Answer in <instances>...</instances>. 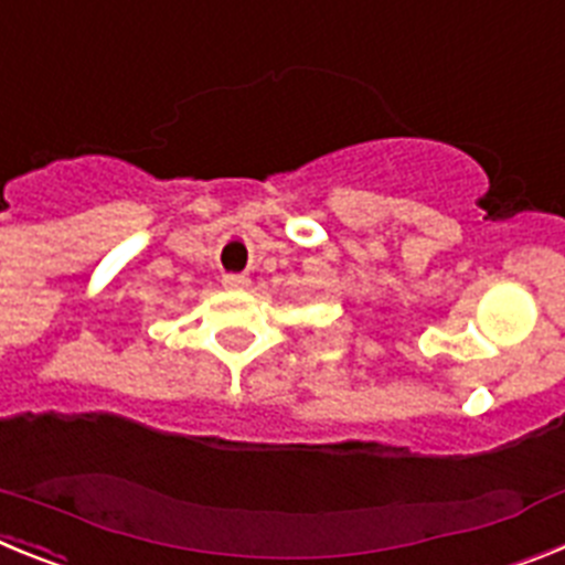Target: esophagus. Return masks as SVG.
Masks as SVG:
<instances>
[{
	"label": "esophagus",
	"instance_id": "esophagus-1",
	"mask_svg": "<svg viewBox=\"0 0 565 565\" xmlns=\"http://www.w3.org/2000/svg\"><path fill=\"white\" fill-rule=\"evenodd\" d=\"M223 286L226 288H248L252 286V279L246 274H223Z\"/></svg>",
	"mask_w": 565,
	"mask_h": 565
}]
</instances>
